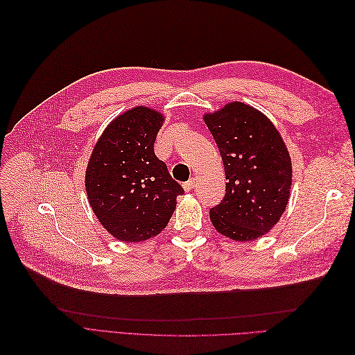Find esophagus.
<instances>
[{
  "label": "esophagus",
  "mask_w": 355,
  "mask_h": 355,
  "mask_svg": "<svg viewBox=\"0 0 355 355\" xmlns=\"http://www.w3.org/2000/svg\"><path fill=\"white\" fill-rule=\"evenodd\" d=\"M184 188H185V191L194 189V188H196V179H194V178H191L188 182H185V184H184Z\"/></svg>",
  "instance_id": "esophagus-1"
}]
</instances>
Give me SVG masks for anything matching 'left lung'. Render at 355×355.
<instances>
[{
    "instance_id": "left-lung-1",
    "label": "left lung",
    "mask_w": 355,
    "mask_h": 355,
    "mask_svg": "<svg viewBox=\"0 0 355 355\" xmlns=\"http://www.w3.org/2000/svg\"><path fill=\"white\" fill-rule=\"evenodd\" d=\"M222 155L227 192L210 210L214 230L253 241L280 220L292 191V158L282 135L259 110L230 102L202 115Z\"/></svg>"
}]
</instances>
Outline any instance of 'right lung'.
Instances as JSON below:
<instances>
[{
	"label": "right lung",
	"mask_w": 355,
	"mask_h": 355,
	"mask_svg": "<svg viewBox=\"0 0 355 355\" xmlns=\"http://www.w3.org/2000/svg\"><path fill=\"white\" fill-rule=\"evenodd\" d=\"M163 123L164 115L148 106L127 110L106 125L89 158L84 185L90 207L120 241L155 237L184 194L154 153Z\"/></svg>",
	"instance_id": "obj_1"
}]
</instances>
